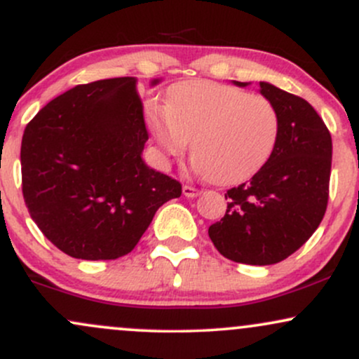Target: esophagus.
<instances>
[{
  "mask_svg": "<svg viewBox=\"0 0 359 359\" xmlns=\"http://www.w3.org/2000/svg\"><path fill=\"white\" fill-rule=\"evenodd\" d=\"M182 192H184L185 197H197V196H199V194H201L199 189L192 187V185H184Z\"/></svg>",
  "mask_w": 359,
  "mask_h": 359,
  "instance_id": "esophagus-1",
  "label": "esophagus"
}]
</instances>
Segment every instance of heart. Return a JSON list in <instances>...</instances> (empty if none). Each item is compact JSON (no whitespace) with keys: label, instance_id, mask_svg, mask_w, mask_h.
<instances>
[{"label":"heart","instance_id":"heart-1","mask_svg":"<svg viewBox=\"0 0 359 359\" xmlns=\"http://www.w3.org/2000/svg\"><path fill=\"white\" fill-rule=\"evenodd\" d=\"M145 119L165 156L182 155L192 138L194 165L219 185L258 172L280 133L278 111L269 97L212 81L172 86L165 104L148 102Z\"/></svg>","mask_w":359,"mask_h":359}]
</instances>
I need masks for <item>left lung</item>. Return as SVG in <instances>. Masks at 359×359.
Returning a JSON list of instances; mask_svg holds the SVG:
<instances>
[{
    "label": "left lung",
    "mask_w": 359,
    "mask_h": 359,
    "mask_svg": "<svg viewBox=\"0 0 359 359\" xmlns=\"http://www.w3.org/2000/svg\"><path fill=\"white\" fill-rule=\"evenodd\" d=\"M259 93L278 111L277 145L248 182L229 189L224 196L228 209L221 221L209 226V238L233 262L273 265L295 253L323 221L332 140L306 100L269 82H259Z\"/></svg>",
    "instance_id": "left-lung-1"
}]
</instances>
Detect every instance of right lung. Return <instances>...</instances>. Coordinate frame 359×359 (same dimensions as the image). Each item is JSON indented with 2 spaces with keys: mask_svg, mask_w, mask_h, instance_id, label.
I'll list each match as a JSON object with an SVG mask.
<instances>
[{
  "mask_svg": "<svg viewBox=\"0 0 359 359\" xmlns=\"http://www.w3.org/2000/svg\"><path fill=\"white\" fill-rule=\"evenodd\" d=\"M147 140L135 77L76 86L36 113L22 140V189L47 240L81 259L137 246L156 209L182 194L143 162Z\"/></svg>",
  "mask_w": 359,
  "mask_h": 359,
  "instance_id": "obj_1",
  "label": "right lung"
}]
</instances>
